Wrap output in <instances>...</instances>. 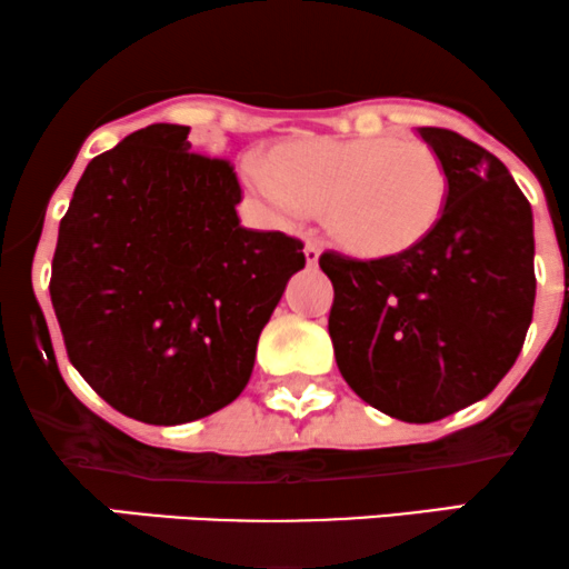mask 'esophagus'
<instances>
[{
    "label": "esophagus",
    "mask_w": 569,
    "mask_h": 569,
    "mask_svg": "<svg viewBox=\"0 0 569 569\" xmlns=\"http://www.w3.org/2000/svg\"><path fill=\"white\" fill-rule=\"evenodd\" d=\"M303 254H306V263L317 266V260H319V244H317V241H306Z\"/></svg>",
    "instance_id": "obj_1"
}]
</instances>
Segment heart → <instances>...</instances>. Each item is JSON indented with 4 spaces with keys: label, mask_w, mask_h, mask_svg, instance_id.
Listing matches in <instances>:
<instances>
[{
    "label": "heart",
    "mask_w": 569,
    "mask_h": 569,
    "mask_svg": "<svg viewBox=\"0 0 569 569\" xmlns=\"http://www.w3.org/2000/svg\"><path fill=\"white\" fill-rule=\"evenodd\" d=\"M247 182L282 214L325 209V226L357 258L413 250L436 231L449 174L430 144L400 137H311L244 163Z\"/></svg>",
    "instance_id": "b5f03b06"
}]
</instances>
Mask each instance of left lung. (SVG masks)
Masks as SVG:
<instances>
[{
  "mask_svg": "<svg viewBox=\"0 0 569 569\" xmlns=\"http://www.w3.org/2000/svg\"><path fill=\"white\" fill-rule=\"evenodd\" d=\"M449 174L443 217L395 258L319 254L328 330L347 385L395 419L438 422L500 385L535 309L532 207L500 158L449 129H417Z\"/></svg>",
  "mask_w": 569,
  "mask_h": 569,
  "instance_id": "8db88e82",
  "label": "left lung"
}]
</instances>
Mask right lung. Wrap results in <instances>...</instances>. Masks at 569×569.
I'll return each instance as SVG.
<instances>
[{
	"instance_id": "1",
	"label": "right lung",
	"mask_w": 569,
	"mask_h": 569,
	"mask_svg": "<svg viewBox=\"0 0 569 569\" xmlns=\"http://www.w3.org/2000/svg\"><path fill=\"white\" fill-rule=\"evenodd\" d=\"M152 123L96 156L61 217L50 301L69 362L114 411L184 425L233 403L303 241L239 222L233 166Z\"/></svg>"
}]
</instances>
